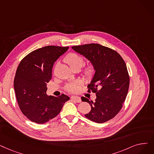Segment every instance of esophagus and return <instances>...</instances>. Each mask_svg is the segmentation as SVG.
Here are the masks:
<instances>
[{"label": "esophagus", "mask_w": 154, "mask_h": 154, "mask_svg": "<svg viewBox=\"0 0 154 154\" xmlns=\"http://www.w3.org/2000/svg\"><path fill=\"white\" fill-rule=\"evenodd\" d=\"M71 99L73 100V101L77 102V103H81V97H77V96H72Z\"/></svg>", "instance_id": "obj_1"}]
</instances>
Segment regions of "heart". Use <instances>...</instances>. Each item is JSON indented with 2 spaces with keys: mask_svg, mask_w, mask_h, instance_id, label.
<instances>
[{
  "mask_svg": "<svg viewBox=\"0 0 154 154\" xmlns=\"http://www.w3.org/2000/svg\"><path fill=\"white\" fill-rule=\"evenodd\" d=\"M65 61L70 67L74 70L75 69H81L84 63V58L75 53H72L69 54L65 58ZM96 69L94 65H89L87 66L84 70V75L89 79H91L95 75ZM83 84V82L81 81H77L75 82L69 84L66 86V90L68 92L75 93L79 91L80 87Z\"/></svg>",
  "mask_w": 154,
  "mask_h": 154,
  "instance_id": "b5f03b06",
  "label": "heart"
}]
</instances>
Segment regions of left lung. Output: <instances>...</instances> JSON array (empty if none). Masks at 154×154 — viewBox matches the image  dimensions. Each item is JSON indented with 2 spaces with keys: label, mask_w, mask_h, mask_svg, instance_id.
Instances as JSON below:
<instances>
[{
  "label": "left lung",
  "mask_w": 154,
  "mask_h": 154,
  "mask_svg": "<svg viewBox=\"0 0 154 154\" xmlns=\"http://www.w3.org/2000/svg\"><path fill=\"white\" fill-rule=\"evenodd\" d=\"M72 48L89 60L96 69L88 85L89 92L96 93L95 101L81 97L91 106L85 116L97 123L108 122L121 110L128 92L130 77L125 62L117 51L99 44L74 46Z\"/></svg>",
  "instance_id": "left-lung-1"
}]
</instances>
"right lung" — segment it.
<instances>
[{
  "instance_id": "1",
  "label": "right lung",
  "mask_w": 154,
  "mask_h": 154,
  "mask_svg": "<svg viewBox=\"0 0 154 154\" xmlns=\"http://www.w3.org/2000/svg\"><path fill=\"white\" fill-rule=\"evenodd\" d=\"M69 47L46 46L32 51L20 62L14 81L19 108L31 122L43 124L60 112L70 97L46 94V84L51 79L52 68L57 60Z\"/></svg>"
}]
</instances>
